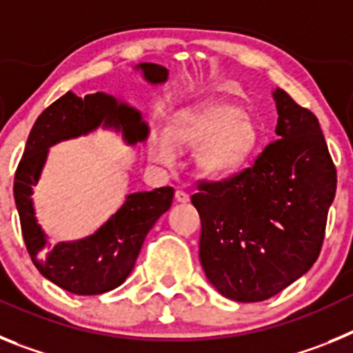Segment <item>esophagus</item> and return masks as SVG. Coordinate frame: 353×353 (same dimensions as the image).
<instances>
[{"label":"esophagus","instance_id":"1","mask_svg":"<svg viewBox=\"0 0 353 353\" xmlns=\"http://www.w3.org/2000/svg\"><path fill=\"white\" fill-rule=\"evenodd\" d=\"M174 199L179 201V203H187L189 201V194L185 191H176L174 192Z\"/></svg>","mask_w":353,"mask_h":353}]
</instances>
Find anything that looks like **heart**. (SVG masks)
Here are the masks:
<instances>
[{"label":"heart","instance_id":"1","mask_svg":"<svg viewBox=\"0 0 353 353\" xmlns=\"http://www.w3.org/2000/svg\"><path fill=\"white\" fill-rule=\"evenodd\" d=\"M260 139L256 120L242 105L212 101L174 114L166 132L155 134L150 141V157L162 166H171L176 150L196 148V170L208 179H224L248 166Z\"/></svg>","mask_w":353,"mask_h":353}]
</instances>
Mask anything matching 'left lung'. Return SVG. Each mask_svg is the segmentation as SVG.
I'll list each match as a JSON object with an SVG mask.
<instances>
[{
	"label": "left lung",
	"mask_w": 353,
	"mask_h": 353,
	"mask_svg": "<svg viewBox=\"0 0 353 353\" xmlns=\"http://www.w3.org/2000/svg\"><path fill=\"white\" fill-rule=\"evenodd\" d=\"M272 95L279 139L251 168L201 182L191 198L201 219V267L215 290L236 302L274 297L313 267L336 194L318 118L285 90Z\"/></svg>",
	"instance_id": "obj_1"
}]
</instances>
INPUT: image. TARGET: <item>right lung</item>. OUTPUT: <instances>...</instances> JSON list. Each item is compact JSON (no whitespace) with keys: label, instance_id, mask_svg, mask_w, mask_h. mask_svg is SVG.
Returning <instances> with one entry per match:
<instances>
[{"label":"right lung","instance_id":"obj_1","mask_svg":"<svg viewBox=\"0 0 353 353\" xmlns=\"http://www.w3.org/2000/svg\"><path fill=\"white\" fill-rule=\"evenodd\" d=\"M148 83H166L168 68L155 63H139ZM114 129L129 145L145 141L148 125L141 113L125 102L105 93H92L84 99L67 92L52 102L39 118L28 136L26 148L14 180L24 244L39 272L56 286L76 295H101L125 281L138 260L145 236L173 201V187L150 192H134L93 235L70 242L49 244L48 235L37 223L33 208V185L39 183L48 161L49 146L65 139L86 136L92 130Z\"/></svg>","mask_w":353,"mask_h":353}]
</instances>
